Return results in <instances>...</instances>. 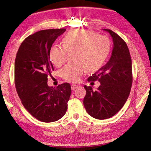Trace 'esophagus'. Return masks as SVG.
<instances>
[{"label": "esophagus", "mask_w": 151, "mask_h": 151, "mask_svg": "<svg viewBox=\"0 0 151 151\" xmlns=\"http://www.w3.org/2000/svg\"><path fill=\"white\" fill-rule=\"evenodd\" d=\"M79 87V86L78 85H76V84H72V86H71V89H72V90H74L75 89H76V88H77Z\"/></svg>", "instance_id": "esophagus-1"}]
</instances>
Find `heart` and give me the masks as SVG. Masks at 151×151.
Wrapping results in <instances>:
<instances>
[{"instance_id":"1","label":"heart","mask_w":151,"mask_h":151,"mask_svg":"<svg viewBox=\"0 0 151 151\" xmlns=\"http://www.w3.org/2000/svg\"><path fill=\"white\" fill-rule=\"evenodd\" d=\"M62 47L55 45L50 48V58L53 64L60 67L65 61L67 52H72L74 61L60 70L62 78L72 83L78 81L86 69L93 72L101 68L111 50L108 37L84 29L67 32L62 38Z\"/></svg>"}]
</instances>
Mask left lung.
I'll use <instances>...</instances> for the list:
<instances>
[{
    "label": "left lung",
    "mask_w": 151,
    "mask_h": 151,
    "mask_svg": "<svg viewBox=\"0 0 151 151\" xmlns=\"http://www.w3.org/2000/svg\"><path fill=\"white\" fill-rule=\"evenodd\" d=\"M103 29L113 39L111 57L106 65L88 79L99 82L97 90L84 86L86 91L84 108L90 116L98 120L111 118L120 110L129 98L132 84V59L126 43L113 31Z\"/></svg>",
    "instance_id": "1"
}]
</instances>
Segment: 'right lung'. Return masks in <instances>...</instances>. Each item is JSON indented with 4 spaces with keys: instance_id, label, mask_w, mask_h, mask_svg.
Segmentation results:
<instances>
[{
    "instance_id": "add662e5",
    "label": "right lung",
    "mask_w": 151,
    "mask_h": 151,
    "mask_svg": "<svg viewBox=\"0 0 151 151\" xmlns=\"http://www.w3.org/2000/svg\"><path fill=\"white\" fill-rule=\"evenodd\" d=\"M66 29L39 31L28 36L18 50L14 65L15 86L24 107L42 122H53L64 116L71 94L68 83L50 87L48 76L54 70L50 50Z\"/></svg>"
}]
</instances>
